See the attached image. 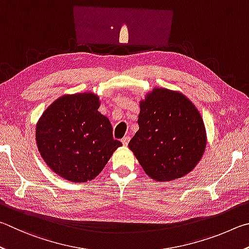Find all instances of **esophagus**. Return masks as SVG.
<instances>
[{
	"label": "esophagus",
	"instance_id": "obj_1",
	"mask_svg": "<svg viewBox=\"0 0 249 249\" xmlns=\"http://www.w3.org/2000/svg\"><path fill=\"white\" fill-rule=\"evenodd\" d=\"M129 141H130V137H124V138H122V139H121L122 144H124V146H127V145H128Z\"/></svg>",
	"mask_w": 249,
	"mask_h": 249
}]
</instances>
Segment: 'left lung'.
<instances>
[{
    "instance_id": "8db88e82",
    "label": "left lung",
    "mask_w": 249,
    "mask_h": 249,
    "mask_svg": "<svg viewBox=\"0 0 249 249\" xmlns=\"http://www.w3.org/2000/svg\"><path fill=\"white\" fill-rule=\"evenodd\" d=\"M139 105V130L129 149L152 179L184 177L197 166L207 146L197 107L180 91L162 87L149 91Z\"/></svg>"
}]
</instances>
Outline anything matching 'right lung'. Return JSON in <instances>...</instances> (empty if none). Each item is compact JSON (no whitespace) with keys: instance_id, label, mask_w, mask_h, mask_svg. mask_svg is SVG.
Listing matches in <instances>:
<instances>
[{"instance_id":"1","label":"right lung","mask_w":249,"mask_h":249,"mask_svg":"<svg viewBox=\"0 0 249 249\" xmlns=\"http://www.w3.org/2000/svg\"><path fill=\"white\" fill-rule=\"evenodd\" d=\"M99 106L98 95L91 91L63 95L37 121L39 153L52 172L69 181L94 179L122 145L112 138L110 121Z\"/></svg>"}]
</instances>
